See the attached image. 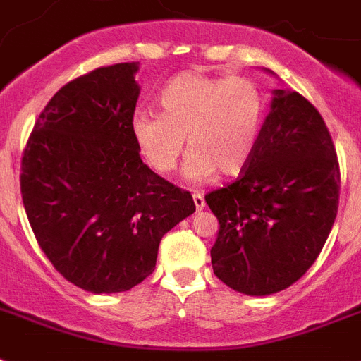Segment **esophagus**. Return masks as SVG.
<instances>
[{
    "instance_id": "obj_1",
    "label": "esophagus",
    "mask_w": 361,
    "mask_h": 361,
    "mask_svg": "<svg viewBox=\"0 0 361 361\" xmlns=\"http://www.w3.org/2000/svg\"><path fill=\"white\" fill-rule=\"evenodd\" d=\"M192 200H195L196 211H202L204 207H206V200H204V195H200V192H195V195H192Z\"/></svg>"
}]
</instances>
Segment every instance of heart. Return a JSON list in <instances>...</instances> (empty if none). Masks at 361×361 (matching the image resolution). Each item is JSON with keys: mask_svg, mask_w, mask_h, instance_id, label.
<instances>
[{"mask_svg": "<svg viewBox=\"0 0 361 361\" xmlns=\"http://www.w3.org/2000/svg\"><path fill=\"white\" fill-rule=\"evenodd\" d=\"M163 113L137 111L131 135L145 161L159 174H171L187 145L185 176L207 180L241 174L250 163L262 130L265 102L248 78H215L181 72L159 94Z\"/></svg>", "mask_w": 361, "mask_h": 361, "instance_id": "obj_1", "label": "heart"}]
</instances>
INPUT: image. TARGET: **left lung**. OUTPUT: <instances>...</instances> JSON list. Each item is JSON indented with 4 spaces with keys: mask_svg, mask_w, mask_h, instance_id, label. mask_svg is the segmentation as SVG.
I'll return each mask as SVG.
<instances>
[{
    "mask_svg": "<svg viewBox=\"0 0 361 361\" xmlns=\"http://www.w3.org/2000/svg\"><path fill=\"white\" fill-rule=\"evenodd\" d=\"M339 163L319 111L295 90L272 92L254 155L206 202L219 219L211 265L252 297L293 286L313 265L339 204Z\"/></svg>",
    "mask_w": 361,
    "mask_h": 361,
    "instance_id": "left-lung-1",
    "label": "left lung"
}]
</instances>
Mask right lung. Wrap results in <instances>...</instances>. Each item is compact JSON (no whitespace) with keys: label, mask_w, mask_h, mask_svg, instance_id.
Returning <instances> with one entry per match:
<instances>
[{"label":"right lung","mask_w":361,"mask_h":361,"mask_svg":"<svg viewBox=\"0 0 361 361\" xmlns=\"http://www.w3.org/2000/svg\"><path fill=\"white\" fill-rule=\"evenodd\" d=\"M137 70L102 66L64 85L22 157L20 189L38 245L68 282L96 295L150 276L163 235L196 209L189 190L140 159L131 135Z\"/></svg>","instance_id":"add662e5"}]
</instances>
